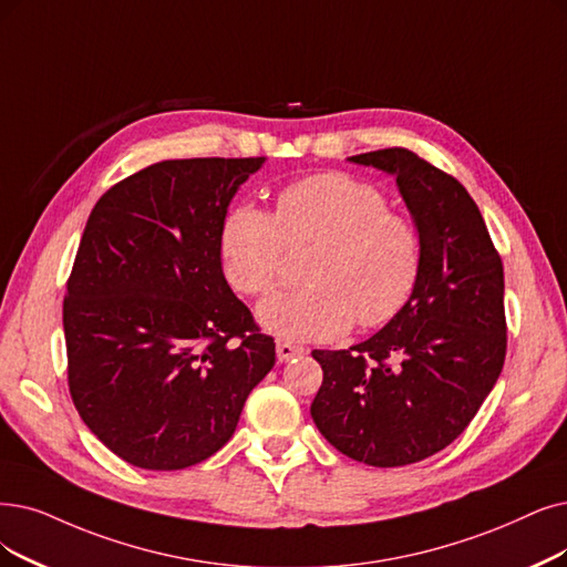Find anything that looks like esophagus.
Here are the masks:
<instances>
[{
  "label": "esophagus",
  "instance_id": "34e87169",
  "mask_svg": "<svg viewBox=\"0 0 567 567\" xmlns=\"http://www.w3.org/2000/svg\"><path fill=\"white\" fill-rule=\"evenodd\" d=\"M302 353H305L302 347L284 342V339H279V342H277V358H279V362H288L290 358H298Z\"/></svg>",
  "mask_w": 567,
  "mask_h": 567
}]
</instances>
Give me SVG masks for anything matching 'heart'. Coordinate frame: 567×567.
<instances>
[{
    "label": "heart",
    "mask_w": 567,
    "mask_h": 567,
    "mask_svg": "<svg viewBox=\"0 0 567 567\" xmlns=\"http://www.w3.org/2000/svg\"><path fill=\"white\" fill-rule=\"evenodd\" d=\"M313 244L309 281L267 298L260 323L284 339H334L355 321H391L419 279L421 244L414 223L389 209L368 181L323 172L292 181L277 195L275 216L239 202L220 223L218 248L228 281L246 296L277 286L286 246Z\"/></svg>",
    "instance_id": "heart-1"
}]
</instances>
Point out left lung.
I'll return each mask as SVG.
<instances>
[{"mask_svg": "<svg viewBox=\"0 0 567 567\" xmlns=\"http://www.w3.org/2000/svg\"><path fill=\"white\" fill-rule=\"evenodd\" d=\"M395 176L419 244L410 300L365 342L316 349L323 383L311 402L321 435L374 467L419 463L480 412L507 351L503 260L470 193L406 148L351 155Z\"/></svg>", "mask_w": 567, "mask_h": 567, "instance_id": "8db88e82", "label": "left lung"}]
</instances>
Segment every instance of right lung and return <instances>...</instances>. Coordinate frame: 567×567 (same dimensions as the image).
Here are the masks:
<instances>
[{
    "instance_id": "right-lung-1",
    "label": "right lung",
    "mask_w": 567,
    "mask_h": 567,
    "mask_svg": "<svg viewBox=\"0 0 567 567\" xmlns=\"http://www.w3.org/2000/svg\"><path fill=\"white\" fill-rule=\"evenodd\" d=\"M265 157L155 163L90 212L62 323L83 423L118 458L184 470L235 433L275 339L223 277L218 235Z\"/></svg>"
}]
</instances>
